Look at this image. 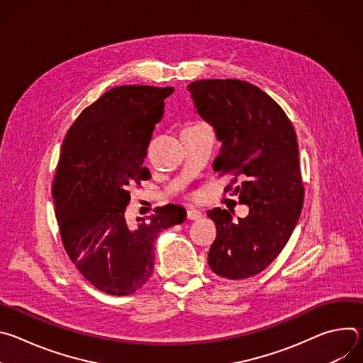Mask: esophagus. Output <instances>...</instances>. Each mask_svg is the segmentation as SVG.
Returning a JSON list of instances; mask_svg holds the SVG:
<instances>
[{
  "label": "esophagus",
  "instance_id": "1",
  "mask_svg": "<svg viewBox=\"0 0 363 363\" xmlns=\"http://www.w3.org/2000/svg\"><path fill=\"white\" fill-rule=\"evenodd\" d=\"M186 217H188V220L196 221V220H201V218H202V213L198 211V210H188Z\"/></svg>",
  "mask_w": 363,
  "mask_h": 363
}]
</instances>
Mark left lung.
Masks as SVG:
<instances>
[{"label": "left lung", "instance_id": "left-lung-1", "mask_svg": "<svg viewBox=\"0 0 363 363\" xmlns=\"http://www.w3.org/2000/svg\"><path fill=\"white\" fill-rule=\"evenodd\" d=\"M188 90L195 112L221 142L214 169L234 177L233 184L240 177L234 192L250 208L238 221L227 210L206 213L217 225L208 264L231 280L255 276L280 254L300 217L304 191L296 132L277 103L251 83L198 80Z\"/></svg>", "mask_w": 363, "mask_h": 363}]
</instances>
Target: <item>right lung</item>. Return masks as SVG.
<instances>
[{
  "mask_svg": "<svg viewBox=\"0 0 363 363\" xmlns=\"http://www.w3.org/2000/svg\"><path fill=\"white\" fill-rule=\"evenodd\" d=\"M174 87L119 86L101 94L69 129L51 188L63 245L100 291L126 296L153 272L155 240L182 224L181 205H165L129 224L130 186L149 179L142 165Z\"/></svg>",
  "mask_w": 363,
  "mask_h": 363,
  "instance_id": "add662e5",
  "label": "right lung"
}]
</instances>
